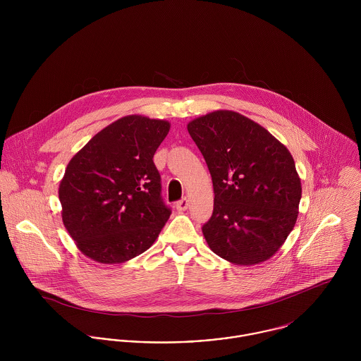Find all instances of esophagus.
<instances>
[{"label":"esophagus","mask_w":361,"mask_h":361,"mask_svg":"<svg viewBox=\"0 0 361 361\" xmlns=\"http://www.w3.org/2000/svg\"><path fill=\"white\" fill-rule=\"evenodd\" d=\"M188 207H189V200H188L186 197L176 203V209H178V211H186V209H188Z\"/></svg>","instance_id":"1"}]
</instances>
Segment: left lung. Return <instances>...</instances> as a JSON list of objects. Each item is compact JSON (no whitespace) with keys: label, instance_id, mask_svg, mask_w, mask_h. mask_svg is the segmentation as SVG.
<instances>
[{"label":"left lung","instance_id":"left-lung-1","mask_svg":"<svg viewBox=\"0 0 361 361\" xmlns=\"http://www.w3.org/2000/svg\"><path fill=\"white\" fill-rule=\"evenodd\" d=\"M206 159L214 211L203 225L209 249L235 265L272 257L292 232L302 182L289 150L247 116L218 109L188 123Z\"/></svg>","mask_w":361,"mask_h":361}]
</instances>
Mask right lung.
Returning <instances> with one entry per match:
<instances>
[{"mask_svg": "<svg viewBox=\"0 0 361 361\" xmlns=\"http://www.w3.org/2000/svg\"><path fill=\"white\" fill-rule=\"evenodd\" d=\"M169 128L164 119L128 115L71 158L58 189L61 215L86 257L121 264L154 243L171 215L153 161Z\"/></svg>", "mask_w": 361, "mask_h": 361, "instance_id": "obj_1", "label": "right lung"}]
</instances>
